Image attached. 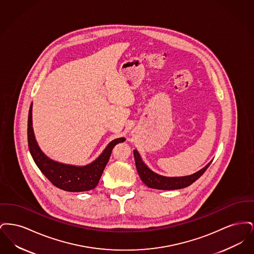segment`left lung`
<instances>
[{
    "mask_svg": "<svg viewBox=\"0 0 254 254\" xmlns=\"http://www.w3.org/2000/svg\"><path fill=\"white\" fill-rule=\"evenodd\" d=\"M134 158H135V165L138 171V174L141 180L145 183L148 188L156 189V190H180L190 186L192 183L198 180L205 172L209 165L208 163L204 169L199 170L198 172L194 173L190 176L184 177H166L159 175L157 173L153 172L152 170L148 169L142 159L140 157L137 150H134Z\"/></svg>",
    "mask_w": 254,
    "mask_h": 254,
    "instance_id": "1",
    "label": "left lung"
}]
</instances>
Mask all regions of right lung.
I'll list each match as a JSON object with an SVG mask.
<instances>
[{
	"label": "right lung",
	"mask_w": 254,
	"mask_h": 254,
	"mask_svg": "<svg viewBox=\"0 0 254 254\" xmlns=\"http://www.w3.org/2000/svg\"><path fill=\"white\" fill-rule=\"evenodd\" d=\"M124 141H126L125 138L111 141L94 162L85 167H75L54 162L47 157L38 146L32 128V104L30 106L27 120V142L30 154L43 174L55 187L63 190L80 192L93 190L109 162L113 147Z\"/></svg>",
	"instance_id": "right-lung-1"
}]
</instances>
